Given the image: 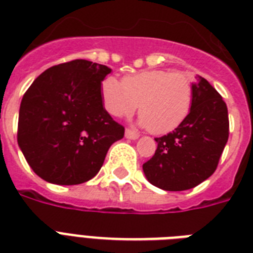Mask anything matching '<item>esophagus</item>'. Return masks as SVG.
I'll list each match as a JSON object with an SVG mask.
<instances>
[{
	"instance_id": "34e87169",
	"label": "esophagus",
	"mask_w": 253,
	"mask_h": 253,
	"mask_svg": "<svg viewBox=\"0 0 253 253\" xmlns=\"http://www.w3.org/2000/svg\"><path fill=\"white\" fill-rule=\"evenodd\" d=\"M138 136H140V134L137 132H133L132 129H126V130H125V137L129 138V140H137Z\"/></svg>"
}]
</instances>
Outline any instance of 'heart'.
Instances as JSON below:
<instances>
[{
  "instance_id": "obj_1",
  "label": "heart",
  "mask_w": 253,
  "mask_h": 253,
  "mask_svg": "<svg viewBox=\"0 0 253 253\" xmlns=\"http://www.w3.org/2000/svg\"><path fill=\"white\" fill-rule=\"evenodd\" d=\"M101 100L105 111L115 117L138 113L141 125L154 134L171 132L186 120L193 107L191 80L185 72L145 70L125 76L123 82L108 76L103 80Z\"/></svg>"
}]
</instances>
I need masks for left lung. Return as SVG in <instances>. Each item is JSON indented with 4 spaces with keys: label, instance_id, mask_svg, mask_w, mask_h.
<instances>
[{
    "label": "left lung",
    "instance_id": "1",
    "mask_svg": "<svg viewBox=\"0 0 253 253\" xmlns=\"http://www.w3.org/2000/svg\"><path fill=\"white\" fill-rule=\"evenodd\" d=\"M193 91L189 116L173 132L154 138V156L142 165L148 181L166 191H183L206 181L228 140V111L222 96L202 76Z\"/></svg>",
    "mask_w": 253,
    "mask_h": 253
}]
</instances>
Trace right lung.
Returning <instances> with one entry per match:
<instances>
[{
  "instance_id": "add662e5",
  "label": "right lung",
  "mask_w": 253,
  "mask_h": 253,
  "mask_svg": "<svg viewBox=\"0 0 253 253\" xmlns=\"http://www.w3.org/2000/svg\"><path fill=\"white\" fill-rule=\"evenodd\" d=\"M111 68L75 59L50 67L21 101L17 140L37 175L56 185L89 181L124 126L103 107L101 82Z\"/></svg>"
}]
</instances>
